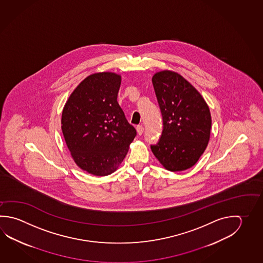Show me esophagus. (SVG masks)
<instances>
[{
  "mask_svg": "<svg viewBox=\"0 0 263 263\" xmlns=\"http://www.w3.org/2000/svg\"><path fill=\"white\" fill-rule=\"evenodd\" d=\"M136 130H137V134H138L139 135H142L143 133V126H142V125H139V126H137V127H136Z\"/></svg>",
  "mask_w": 263,
  "mask_h": 263,
  "instance_id": "esophagus-1",
  "label": "esophagus"
}]
</instances>
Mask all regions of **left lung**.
Masks as SVG:
<instances>
[{"mask_svg":"<svg viewBox=\"0 0 263 263\" xmlns=\"http://www.w3.org/2000/svg\"><path fill=\"white\" fill-rule=\"evenodd\" d=\"M152 82L162 114L163 130L151 150L167 171H185L198 161L210 141L209 105L199 91L177 72H157Z\"/></svg>","mask_w":263,"mask_h":263,"instance_id":"obj_1","label":"left lung"}]
</instances>
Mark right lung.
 <instances>
[{"label": "right lung", "instance_id": "right-lung-1", "mask_svg": "<svg viewBox=\"0 0 263 263\" xmlns=\"http://www.w3.org/2000/svg\"><path fill=\"white\" fill-rule=\"evenodd\" d=\"M120 83L121 76L113 72L91 74L63 108L61 129L72 158L96 176L116 172L136 136L117 101Z\"/></svg>", "mask_w": 263, "mask_h": 263}]
</instances>
